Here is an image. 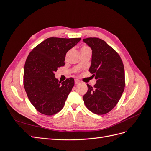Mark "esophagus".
<instances>
[{
  "label": "esophagus",
  "instance_id": "esophagus-1",
  "mask_svg": "<svg viewBox=\"0 0 151 151\" xmlns=\"http://www.w3.org/2000/svg\"><path fill=\"white\" fill-rule=\"evenodd\" d=\"M80 83V81L78 79H75V84H78Z\"/></svg>",
  "mask_w": 151,
  "mask_h": 151
}]
</instances>
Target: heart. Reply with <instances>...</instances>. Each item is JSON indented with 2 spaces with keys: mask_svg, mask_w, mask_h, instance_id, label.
<instances>
[{
  "mask_svg": "<svg viewBox=\"0 0 151 151\" xmlns=\"http://www.w3.org/2000/svg\"><path fill=\"white\" fill-rule=\"evenodd\" d=\"M88 48V47H86V46H84V47H83L81 48V50H83V49H84V48Z\"/></svg>",
  "mask_w": 151,
  "mask_h": 151,
  "instance_id": "1",
  "label": "heart"
}]
</instances>
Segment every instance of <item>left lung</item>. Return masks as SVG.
<instances>
[{
    "instance_id": "obj_1",
    "label": "left lung",
    "mask_w": 151,
    "mask_h": 151,
    "mask_svg": "<svg viewBox=\"0 0 151 151\" xmlns=\"http://www.w3.org/2000/svg\"><path fill=\"white\" fill-rule=\"evenodd\" d=\"M83 41L92 50L89 70L96 79L93 87L87 84L84 102L91 111L104 115L116 106L124 91V66L118 53L104 40L88 38Z\"/></svg>"
}]
</instances>
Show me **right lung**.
<instances>
[{
  "label": "right lung",
  "instance_id": "obj_1",
  "mask_svg": "<svg viewBox=\"0 0 151 151\" xmlns=\"http://www.w3.org/2000/svg\"><path fill=\"white\" fill-rule=\"evenodd\" d=\"M81 40L49 38L35 47L27 57L23 83L27 96L36 110L45 115L60 111L74 86L70 77L58 82L54 72L64 66L67 52Z\"/></svg>",
  "mask_w": 151,
  "mask_h": 151
}]
</instances>
